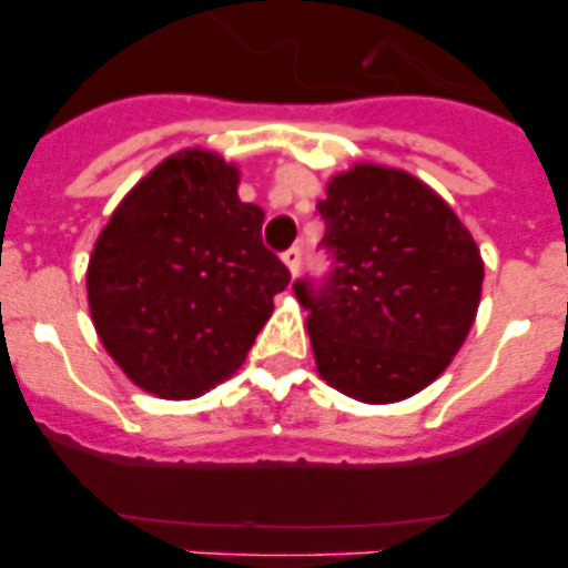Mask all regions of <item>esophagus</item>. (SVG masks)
<instances>
[{"label":"esophagus","mask_w":568,"mask_h":568,"mask_svg":"<svg viewBox=\"0 0 568 568\" xmlns=\"http://www.w3.org/2000/svg\"><path fill=\"white\" fill-rule=\"evenodd\" d=\"M281 261L287 264L290 275H295V273H298V267H301V250H298V247H290L287 253L281 255Z\"/></svg>","instance_id":"obj_1"}]
</instances>
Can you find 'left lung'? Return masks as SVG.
I'll use <instances>...</instances> for the list:
<instances>
[{
    "label": "left lung",
    "instance_id": "obj_1",
    "mask_svg": "<svg viewBox=\"0 0 568 568\" xmlns=\"http://www.w3.org/2000/svg\"><path fill=\"white\" fill-rule=\"evenodd\" d=\"M335 270L298 281L315 369L361 404L413 398L453 364L480 304L484 258L455 210L413 173L358 162L318 202Z\"/></svg>",
    "mask_w": 568,
    "mask_h": 568
}]
</instances>
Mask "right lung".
<instances>
[{
  "instance_id": "add662e5",
  "label": "right lung",
  "mask_w": 568,
  "mask_h": 568,
  "mask_svg": "<svg viewBox=\"0 0 568 568\" xmlns=\"http://www.w3.org/2000/svg\"><path fill=\"white\" fill-rule=\"evenodd\" d=\"M239 164L184 148L124 195L88 264L99 341L139 389L199 398L247 358L287 267L261 244L264 210Z\"/></svg>"
}]
</instances>
